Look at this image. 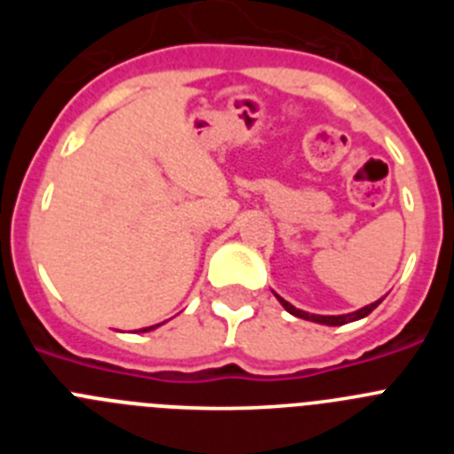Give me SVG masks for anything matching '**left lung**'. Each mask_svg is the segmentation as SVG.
<instances>
[{"instance_id":"left-lung-1","label":"left lung","mask_w":454,"mask_h":454,"mask_svg":"<svg viewBox=\"0 0 454 454\" xmlns=\"http://www.w3.org/2000/svg\"><path fill=\"white\" fill-rule=\"evenodd\" d=\"M277 295V293H275ZM277 300H279V302H282V307L286 309L288 314H293V316H298V318H302V320H311V323H320V325H332V327H336V325H346V323H352V320H359V318H366L368 314H371L372 309L377 307V304L382 302V300H377V302H372V304H368V307H362L359 309V311H352V314H343V316H318V314H307V311H302V309H295L293 307L291 302H286V300L284 298H279V295H277Z\"/></svg>"}]
</instances>
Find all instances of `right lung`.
<instances>
[{"instance_id":"obj_1","label":"right lung","mask_w":454,"mask_h":454,"mask_svg":"<svg viewBox=\"0 0 454 454\" xmlns=\"http://www.w3.org/2000/svg\"><path fill=\"white\" fill-rule=\"evenodd\" d=\"M154 327H159V325H152V327H143L140 332H150V330H154Z\"/></svg>"}]
</instances>
